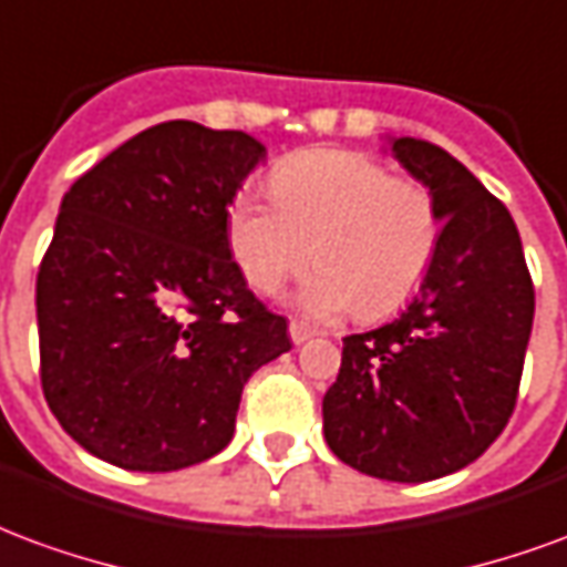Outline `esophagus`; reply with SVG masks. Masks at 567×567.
Returning <instances> with one entry per match:
<instances>
[{"label":"esophagus","instance_id":"esophagus-1","mask_svg":"<svg viewBox=\"0 0 567 567\" xmlns=\"http://www.w3.org/2000/svg\"><path fill=\"white\" fill-rule=\"evenodd\" d=\"M288 333H291V343L295 346L307 343L309 337H316V331H312V328H307L303 321H291V324H288Z\"/></svg>","mask_w":567,"mask_h":567}]
</instances>
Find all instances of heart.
<instances>
[{"label": "heart", "mask_w": 567, "mask_h": 567, "mask_svg": "<svg viewBox=\"0 0 567 567\" xmlns=\"http://www.w3.org/2000/svg\"><path fill=\"white\" fill-rule=\"evenodd\" d=\"M272 203L236 197L227 209V246L258 295H279L319 270L300 295L307 312L333 319L358 309L382 319L425 282L440 246V209L416 178L392 175L361 151L309 148L270 175Z\"/></svg>", "instance_id": "heart-1"}]
</instances>
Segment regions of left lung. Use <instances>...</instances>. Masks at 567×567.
<instances>
[{"instance_id": "1", "label": "left lung", "mask_w": 567, "mask_h": 567, "mask_svg": "<svg viewBox=\"0 0 567 567\" xmlns=\"http://www.w3.org/2000/svg\"><path fill=\"white\" fill-rule=\"evenodd\" d=\"M392 154L434 194L437 255L398 319L343 337L321 416L340 462L425 483L480 458L513 416L535 285L511 212L467 166L410 136L392 140Z\"/></svg>"}]
</instances>
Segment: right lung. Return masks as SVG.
I'll list each match as a JSON object with an SVG mask.
<instances>
[{
	"label": "right lung",
	"mask_w": 567,
	"mask_h": 567,
	"mask_svg": "<svg viewBox=\"0 0 567 567\" xmlns=\"http://www.w3.org/2000/svg\"><path fill=\"white\" fill-rule=\"evenodd\" d=\"M264 154L243 130L166 121L66 190L35 279L42 392L96 458L163 474L218 455L248 377L291 349L227 246Z\"/></svg>",
	"instance_id": "right-lung-1"
}]
</instances>
